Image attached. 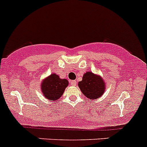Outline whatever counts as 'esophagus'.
Segmentation results:
<instances>
[{"mask_svg": "<svg viewBox=\"0 0 147 147\" xmlns=\"http://www.w3.org/2000/svg\"><path fill=\"white\" fill-rule=\"evenodd\" d=\"M71 85L73 86H75L76 85V81L75 80H74V81H71Z\"/></svg>", "mask_w": 147, "mask_h": 147, "instance_id": "34e87169", "label": "esophagus"}]
</instances>
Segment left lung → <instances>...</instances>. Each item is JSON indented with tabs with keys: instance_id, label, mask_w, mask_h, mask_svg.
<instances>
[{
	"instance_id": "1",
	"label": "left lung",
	"mask_w": 147,
	"mask_h": 147,
	"mask_svg": "<svg viewBox=\"0 0 147 147\" xmlns=\"http://www.w3.org/2000/svg\"><path fill=\"white\" fill-rule=\"evenodd\" d=\"M105 85L100 76L89 71L85 74L82 81L78 82L81 90L89 100L97 99L102 96L105 91Z\"/></svg>"
}]
</instances>
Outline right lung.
I'll list each match as a JSON object with an SVG mask.
<instances>
[{"label": "right lung", "mask_w": 147, "mask_h": 147, "mask_svg": "<svg viewBox=\"0 0 147 147\" xmlns=\"http://www.w3.org/2000/svg\"><path fill=\"white\" fill-rule=\"evenodd\" d=\"M69 82L66 79H61L57 74H53L42 83V91L44 96L50 100L57 101L62 96Z\"/></svg>", "instance_id": "right-lung-1"}]
</instances>
